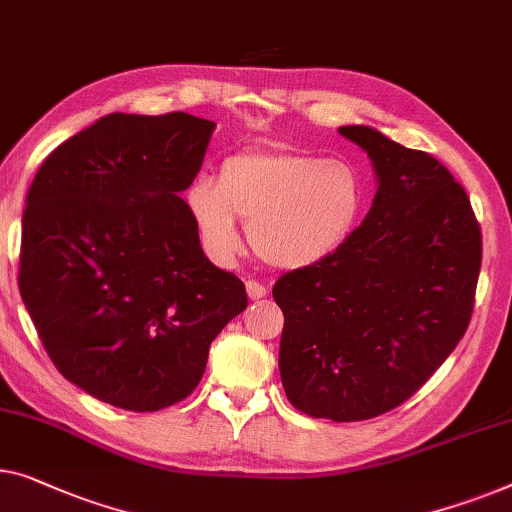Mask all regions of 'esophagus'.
<instances>
[{"instance_id":"obj_1","label":"esophagus","mask_w":512,"mask_h":512,"mask_svg":"<svg viewBox=\"0 0 512 512\" xmlns=\"http://www.w3.org/2000/svg\"><path fill=\"white\" fill-rule=\"evenodd\" d=\"M244 288H247L249 300H261V298H265V293H268V288H265L263 284H258V281H254V279H249L247 284H244Z\"/></svg>"}]
</instances>
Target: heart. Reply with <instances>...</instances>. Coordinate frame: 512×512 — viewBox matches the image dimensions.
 Instances as JSON below:
<instances>
[{"label": "heart", "mask_w": 512, "mask_h": 512, "mask_svg": "<svg viewBox=\"0 0 512 512\" xmlns=\"http://www.w3.org/2000/svg\"><path fill=\"white\" fill-rule=\"evenodd\" d=\"M187 203L207 254L231 261L235 217L263 263L300 270L342 249L367 205L365 177L346 159L307 150H247L224 159L219 180L198 177Z\"/></svg>", "instance_id": "1"}]
</instances>
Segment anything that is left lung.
<instances>
[{
	"instance_id": "8db88e82",
	"label": "left lung",
	"mask_w": 512,
	"mask_h": 512,
	"mask_svg": "<svg viewBox=\"0 0 512 512\" xmlns=\"http://www.w3.org/2000/svg\"><path fill=\"white\" fill-rule=\"evenodd\" d=\"M367 152L376 196L342 249L279 277V374L311 418L395 409L469 328L483 238L469 196L427 152L365 124L337 129Z\"/></svg>"
}]
</instances>
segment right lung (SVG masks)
Returning <instances> with one entry per match:
<instances>
[{
	"label": "right lung",
	"instance_id": "add662e5",
	"mask_svg": "<svg viewBox=\"0 0 512 512\" xmlns=\"http://www.w3.org/2000/svg\"><path fill=\"white\" fill-rule=\"evenodd\" d=\"M214 127L187 113H110L64 140L29 187L22 302L59 374L117 409L189 397L212 339L247 309L180 196Z\"/></svg>",
	"mask_w": 512,
	"mask_h": 512
}]
</instances>
